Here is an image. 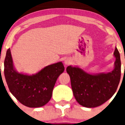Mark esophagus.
Listing matches in <instances>:
<instances>
[{"label":"esophagus","instance_id":"obj_1","mask_svg":"<svg viewBox=\"0 0 125 125\" xmlns=\"http://www.w3.org/2000/svg\"><path fill=\"white\" fill-rule=\"evenodd\" d=\"M65 65H69V64L70 63V60H65Z\"/></svg>","mask_w":125,"mask_h":125}]
</instances>
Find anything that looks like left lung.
<instances>
[{"label": "left lung", "instance_id": "8db88e82", "mask_svg": "<svg viewBox=\"0 0 125 125\" xmlns=\"http://www.w3.org/2000/svg\"><path fill=\"white\" fill-rule=\"evenodd\" d=\"M115 68L108 73L90 74L78 67L69 66L71 88L77 102L83 106L94 108L105 103L116 91L121 75L120 53L115 47Z\"/></svg>", "mask_w": 125, "mask_h": 125}]
</instances>
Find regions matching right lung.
I'll use <instances>...</instances> for the list:
<instances>
[{
    "label": "right lung",
    "instance_id": "add662e5",
    "mask_svg": "<svg viewBox=\"0 0 125 125\" xmlns=\"http://www.w3.org/2000/svg\"><path fill=\"white\" fill-rule=\"evenodd\" d=\"M65 70L62 63L46 66L32 75L19 73L14 68L11 51H7L4 61V74L11 94L26 106L39 108L51 99L58 77Z\"/></svg>",
    "mask_w": 125,
    "mask_h": 125
}]
</instances>
